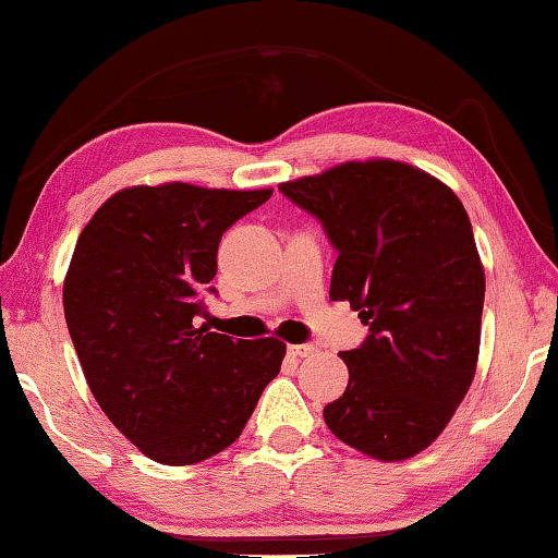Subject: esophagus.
<instances>
[{
	"label": "esophagus",
	"instance_id": "esophagus-1",
	"mask_svg": "<svg viewBox=\"0 0 558 558\" xmlns=\"http://www.w3.org/2000/svg\"><path fill=\"white\" fill-rule=\"evenodd\" d=\"M288 352L292 354V356H310L315 352V344H292Z\"/></svg>",
	"mask_w": 558,
	"mask_h": 558
}]
</instances>
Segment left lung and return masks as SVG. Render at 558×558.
Segmentation results:
<instances>
[{"label": "left lung", "mask_w": 558, "mask_h": 558, "mask_svg": "<svg viewBox=\"0 0 558 558\" xmlns=\"http://www.w3.org/2000/svg\"><path fill=\"white\" fill-rule=\"evenodd\" d=\"M337 248L329 298L369 337L342 352L349 384L325 405L335 436L381 462L418 456L446 430L477 369L485 270L465 206L396 159L344 162L282 182Z\"/></svg>", "instance_id": "1"}]
</instances>
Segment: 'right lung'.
<instances>
[{"instance_id":"obj_1","label":"right lung","mask_w":558,"mask_h":558,"mask_svg":"<svg viewBox=\"0 0 558 558\" xmlns=\"http://www.w3.org/2000/svg\"><path fill=\"white\" fill-rule=\"evenodd\" d=\"M270 194L128 186L75 243L63 313L83 374L112 426L162 465L229 448L280 372V339L248 342L196 325L223 231Z\"/></svg>"}]
</instances>
